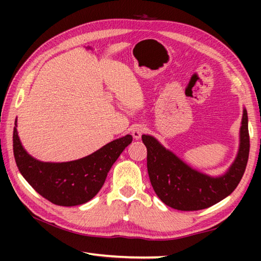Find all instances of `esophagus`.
<instances>
[{
    "instance_id": "1",
    "label": "esophagus",
    "mask_w": 261,
    "mask_h": 261,
    "mask_svg": "<svg viewBox=\"0 0 261 261\" xmlns=\"http://www.w3.org/2000/svg\"><path fill=\"white\" fill-rule=\"evenodd\" d=\"M145 132H146V127L143 124H136L131 127V134L135 139H140Z\"/></svg>"
}]
</instances>
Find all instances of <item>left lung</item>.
I'll return each mask as SVG.
<instances>
[{
    "label": "left lung",
    "mask_w": 261,
    "mask_h": 261,
    "mask_svg": "<svg viewBox=\"0 0 261 261\" xmlns=\"http://www.w3.org/2000/svg\"><path fill=\"white\" fill-rule=\"evenodd\" d=\"M147 148V171L158 197L178 211H199L215 205L237 188L244 175L250 152L247 113L243 110L240 149L228 171L211 177L184 163L152 136L143 135Z\"/></svg>",
    "instance_id": "obj_1"
}]
</instances>
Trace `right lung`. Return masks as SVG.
I'll list each match as a JSON object with an SVG mask.
<instances>
[{
	"instance_id": "obj_1",
	"label": "right lung",
	"mask_w": 261,
	"mask_h": 261,
	"mask_svg": "<svg viewBox=\"0 0 261 261\" xmlns=\"http://www.w3.org/2000/svg\"><path fill=\"white\" fill-rule=\"evenodd\" d=\"M16 126L12 141L20 174L39 194L59 206H76L90 201L102 188L114 162L132 141V136L126 135L79 160L41 162L21 146Z\"/></svg>"
}]
</instances>
